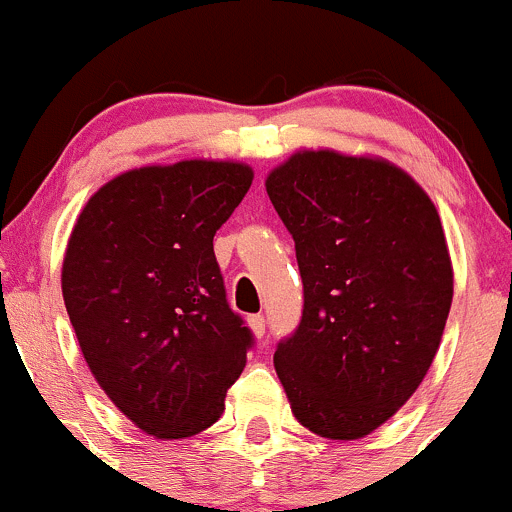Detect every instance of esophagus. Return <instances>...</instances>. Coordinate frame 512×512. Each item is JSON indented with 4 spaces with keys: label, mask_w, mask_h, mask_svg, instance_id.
I'll use <instances>...</instances> for the list:
<instances>
[{
    "label": "esophagus",
    "mask_w": 512,
    "mask_h": 512,
    "mask_svg": "<svg viewBox=\"0 0 512 512\" xmlns=\"http://www.w3.org/2000/svg\"><path fill=\"white\" fill-rule=\"evenodd\" d=\"M249 326L254 328L258 338H263V333H266V318H263V313H254V316H249Z\"/></svg>",
    "instance_id": "obj_1"
}]
</instances>
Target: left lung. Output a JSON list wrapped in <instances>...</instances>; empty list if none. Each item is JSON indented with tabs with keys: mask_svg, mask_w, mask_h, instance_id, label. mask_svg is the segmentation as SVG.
<instances>
[{
	"mask_svg": "<svg viewBox=\"0 0 512 512\" xmlns=\"http://www.w3.org/2000/svg\"><path fill=\"white\" fill-rule=\"evenodd\" d=\"M266 191L303 281L273 366L298 423L363 438L416 393L443 336L453 268L438 211L396 166L336 151L293 154Z\"/></svg>",
	"mask_w": 512,
	"mask_h": 512,
	"instance_id": "obj_1",
	"label": "left lung"
}]
</instances>
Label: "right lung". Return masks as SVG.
<instances>
[{
	"label": "right lung",
	"mask_w": 512,
	"mask_h": 512,
	"mask_svg": "<svg viewBox=\"0 0 512 512\" xmlns=\"http://www.w3.org/2000/svg\"><path fill=\"white\" fill-rule=\"evenodd\" d=\"M251 179L234 161L126 171L91 196L69 239L62 293L86 363L156 438L219 421L256 343L214 254Z\"/></svg>",
	"instance_id": "add662e5"
}]
</instances>
